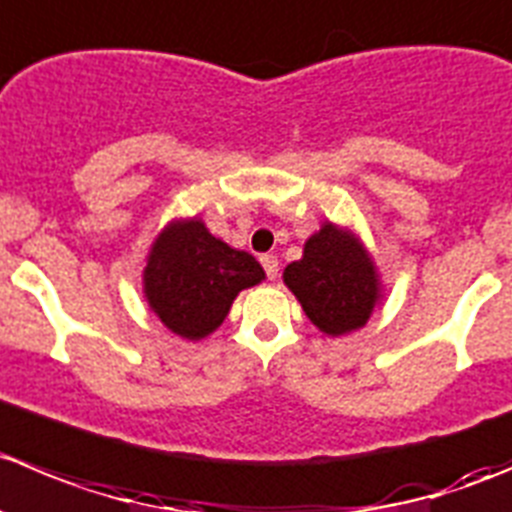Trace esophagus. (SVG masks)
I'll use <instances>...</instances> for the list:
<instances>
[{
    "label": "esophagus",
    "instance_id": "34e87169",
    "mask_svg": "<svg viewBox=\"0 0 512 512\" xmlns=\"http://www.w3.org/2000/svg\"><path fill=\"white\" fill-rule=\"evenodd\" d=\"M261 266H264V271L269 279H276V276H279V259H276V256H271V253H264V256H261Z\"/></svg>",
    "mask_w": 512,
    "mask_h": 512
}]
</instances>
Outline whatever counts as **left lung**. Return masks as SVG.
Listing matches in <instances>:
<instances>
[{"label":"left lung","mask_w":512,"mask_h":512,"mask_svg":"<svg viewBox=\"0 0 512 512\" xmlns=\"http://www.w3.org/2000/svg\"><path fill=\"white\" fill-rule=\"evenodd\" d=\"M284 281L324 334H347L367 324L379 299L377 274L362 243L326 223L306 241L304 259L286 266Z\"/></svg>","instance_id":"8db88e82"}]
</instances>
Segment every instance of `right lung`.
Here are the masks:
<instances>
[{
    "instance_id": "obj_1",
    "label": "right lung",
    "mask_w": 512,
    "mask_h": 512,
    "mask_svg": "<svg viewBox=\"0 0 512 512\" xmlns=\"http://www.w3.org/2000/svg\"><path fill=\"white\" fill-rule=\"evenodd\" d=\"M264 269L251 253L211 236L198 218L170 223L145 266L150 309L183 339H203L221 326L238 291L256 286Z\"/></svg>"
}]
</instances>
